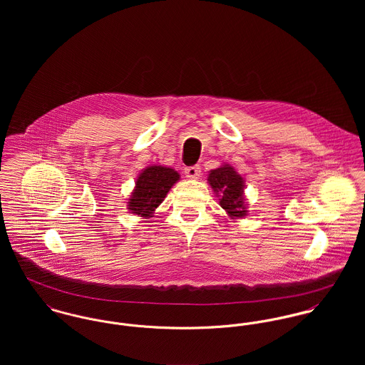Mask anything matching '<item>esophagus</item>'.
Listing matches in <instances>:
<instances>
[{
  "mask_svg": "<svg viewBox=\"0 0 365 365\" xmlns=\"http://www.w3.org/2000/svg\"><path fill=\"white\" fill-rule=\"evenodd\" d=\"M185 175L188 178H198L201 175V167L200 165H190L185 168Z\"/></svg>",
  "mask_w": 365,
  "mask_h": 365,
  "instance_id": "34e87169",
  "label": "esophagus"
}]
</instances>
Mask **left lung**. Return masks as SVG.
Wrapping results in <instances>:
<instances>
[{"instance_id": "8db88e82", "label": "left lung", "mask_w": 365, "mask_h": 365, "mask_svg": "<svg viewBox=\"0 0 365 365\" xmlns=\"http://www.w3.org/2000/svg\"><path fill=\"white\" fill-rule=\"evenodd\" d=\"M208 182L213 192L219 197V205L226 210L232 219L247 215L245 180L232 165L223 164L216 170H210Z\"/></svg>"}]
</instances>
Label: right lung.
I'll return each mask as SVG.
<instances>
[{
  "mask_svg": "<svg viewBox=\"0 0 365 365\" xmlns=\"http://www.w3.org/2000/svg\"><path fill=\"white\" fill-rule=\"evenodd\" d=\"M178 180L180 174L170 167H146L136 180V187L129 198L128 209L135 215L152 217L157 207L164 201L170 188Z\"/></svg>",
  "mask_w": 365,
  "mask_h": 365,
  "instance_id": "obj_1",
  "label": "right lung"
}]
</instances>
